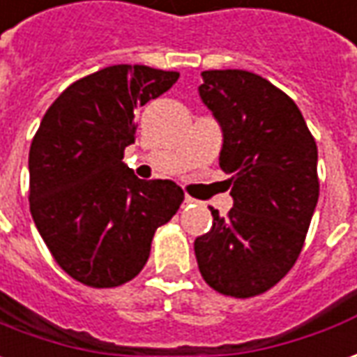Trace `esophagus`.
Listing matches in <instances>:
<instances>
[{
  "mask_svg": "<svg viewBox=\"0 0 357 357\" xmlns=\"http://www.w3.org/2000/svg\"><path fill=\"white\" fill-rule=\"evenodd\" d=\"M196 200H194L192 196H184V204H194Z\"/></svg>",
  "mask_w": 357,
  "mask_h": 357,
  "instance_id": "obj_1",
  "label": "esophagus"
}]
</instances>
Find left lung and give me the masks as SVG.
Wrapping results in <instances>:
<instances>
[{"label":"left lung","mask_w":357,"mask_h":357,"mask_svg":"<svg viewBox=\"0 0 357 357\" xmlns=\"http://www.w3.org/2000/svg\"><path fill=\"white\" fill-rule=\"evenodd\" d=\"M200 97L223 130L220 167L233 208H211V229L194 241L206 284L249 299L274 287L305 245L319 200L317 144L282 89L245 70L202 71Z\"/></svg>","instance_id":"obj_1"}]
</instances>
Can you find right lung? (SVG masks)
<instances>
[{"label":"right lung","mask_w":357,"mask_h":357,"mask_svg":"<svg viewBox=\"0 0 357 357\" xmlns=\"http://www.w3.org/2000/svg\"><path fill=\"white\" fill-rule=\"evenodd\" d=\"M178 71L110 66L71 83L46 110L29 151V204L58 266L83 286L118 287L146 266L157 227L178 211L183 188L142 181L124 165L136 110Z\"/></svg>","instance_id":"1"}]
</instances>
